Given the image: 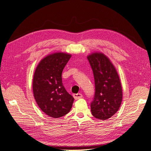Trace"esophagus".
<instances>
[{
	"mask_svg": "<svg viewBox=\"0 0 151 151\" xmlns=\"http://www.w3.org/2000/svg\"><path fill=\"white\" fill-rule=\"evenodd\" d=\"M73 96H74V99H81L82 98V97H83V94H81V93H77V94H74V95H73Z\"/></svg>",
	"mask_w": 151,
	"mask_h": 151,
	"instance_id": "esophagus-1",
	"label": "esophagus"
}]
</instances>
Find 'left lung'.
<instances>
[{
    "label": "left lung",
    "instance_id": "obj_1",
    "mask_svg": "<svg viewBox=\"0 0 151 151\" xmlns=\"http://www.w3.org/2000/svg\"><path fill=\"white\" fill-rule=\"evenodd\" d=\"M94 78L95 93L91 103L92 115L107 120L119 109L122 101V88L118 73L109 59L101 53L88 57Z\"/></svg>",
    "mask_w": 151,
    "mask_h": 151
}]
</instances>
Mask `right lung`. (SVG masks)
I'll return each mask as SVG.
<instances>
[{"label":"right lung","mask_w":151,"mask_h":151,"mask_svg":"<svg viewBox=\"0 0 151 151\" xmlns=\"http://www.w3.org/2000/svg\"><path fill=\"white\" fill-rule=\"evenodd\" d=\"M71 55L55 53L43 58L36 67L33 81L34 97L47 115L60 118L70 111L74 98L63 86L62 73Z\"/></svg>","instance_id":"add662e5"}]
</instances>
